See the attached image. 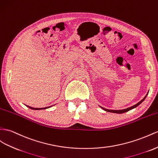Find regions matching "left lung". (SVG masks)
Here are the masks:
<instances>
[{"instance_id":"obj_1","label":"left lung","mask_w":158,"mask_h":158,"mask_svg":"<svg viewBox=\"0 0 158 158\" xmlns=\"http://www.w3.org/2000/svg\"><path fill=\"white\" fill-rule=\"evenodd\" d=\"M147 95H148V94L145 95V98L141 100V101H140V102H139V103H137V104H135V106H131V107H129V108H127V109H125V110H107V109H105V108H103V107H102L103 110H104L105 111H107V112H112V113H115V114H123V113H125V112H127V111H129V110H132V109H133V108H135L136 107H137L139 106V105L140 104V103H142L143 101H144V99L146 98V97H147Z\"/></svg>"}]
</instances>
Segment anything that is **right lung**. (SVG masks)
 Masks as SVG:
<instances>
[{"instance_id": "1", "label": "right lung", "mask_w": 158, "mask_h": 158, "mask_svg": "<svg viewBox=\"0 0 158 158\" xmlns=\"http://www.w3.org/2000/svg\"><path fill=\"white\" fill-rule=\"evenodd\" d=\"M27 107H28L29 108L31 109V110H44V109H47V108H48V107H50L51 106L47 107H44V108H34V107H31L28 106H27Z\"/></svg>"}]
</instances>
